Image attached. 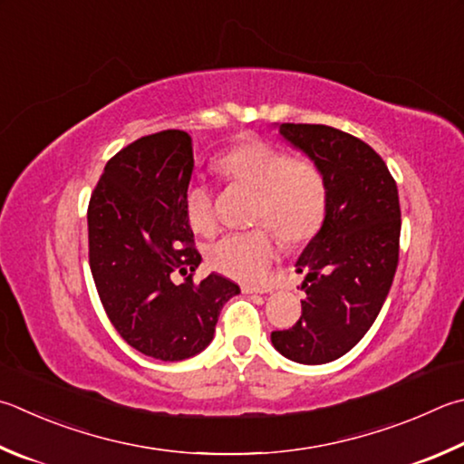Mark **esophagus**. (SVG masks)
I'll return each instance as SVG.
<instances>
[{"label": "esophagus", "instance_id": "1", "mask_svg": "<svg viewBox=\"0 0 464 464\" xmlns=\"http://www.w3.org/2000/svg\"><path fill=\"white\" fill-rule=\"evenodd\" d=\"M241 290H243V294H267V292H272L269 285H249V284L241 285Z\"/></svg>", "mask_w": 464, "mask_h": 464}]
</instances>
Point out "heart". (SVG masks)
Masks as SVG:
<instances>
[{
    "instance_id": "heart-1",
    "label": "heart",
    "mask_w": 464,
    "mask_h": 464,
    "mask_svg": "<svg viewBox=\"0 0 464 464\" xmlns=\"http://www.w3.org/2000/svg\"><path fill=\"white\" fill-rule=\"evenodd\" d=\"M217 170L233 188L254 192L251 231L229 233L207 249L215 272L239 282H257L276 257V233L285 243H302L320 229L326 215V180L314 160L290 156L272 141H246L218 160ZM190 229L208 237L217 229L213 190L192 182L184 192Z\"/></svg>"
}]
</instances>
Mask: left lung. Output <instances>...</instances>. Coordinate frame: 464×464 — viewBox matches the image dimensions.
<instances>
[{
    "label": "left lung",
    "instance_id": "left-lung-1",
    "mask_svg": "<svg viewBox=\"0 0 464 464\" xmlns=\"http://www.w3.org/2000/svg\"><path fill=\"white\" fill-rule=\"evenodd\" d=\"M282 136L323 168V227L302 251V316L274 331V347L296 363L323 365L349 353L372 328L400 257L401 213L393 176L359 138L316 123H282Z\"/></svg>",
    "mask_w": 464,
    "mask_h": 464
}]
</instances>
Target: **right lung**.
Returning a JSON list of instances; mask_svg holds the SVG:
<instances>
[{
	"label": "right lung",
	"mask_w": 464,
	"mask_h": 464,
	"mask_svg": "<svg viewBox=\"0 0 464 464\" xmlns=\"http://www.w3.org/2000/svg\"><path fill=\"white\" fill-rule=\"evenodd\" d=\"M192 168L187 131L140 138L105 164L87 210L89 266L105 314L130 347L160 361L203 351L223 304L239 294L223 276L192 280L200 264L184 213Z\"/></svg>",
	"instance_id": "right-lung-1"
}]
</instances>
